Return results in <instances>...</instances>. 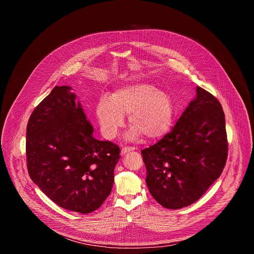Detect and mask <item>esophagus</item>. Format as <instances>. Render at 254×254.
<instances>
[{
  "mask_svg": "<svg viewBox=\"0 0 254 254\" xmlns=\"http://www.w3.org/2000/svg\"><path fill=\"white\" fill-rule=\"evenodd\" d=\"M132 151H135V148H133V147H124L123 149H122V155H126V154H127V153H129V152H132Z\"/></svg>",
  "mask_w": 254,
  "mask_h": 254,
  "instance_id": "34e87169",
  "label": "esophagus"
}]
</instances>
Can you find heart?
Returning <instances> with one entry per match:
<instances>
[{"label":"heart","instance_id":"obj_1","mask_svg":"<svg viewBox=\"0 0 254 254\" xmlns=\"http://www.w3.org/2000/svg\"><path fill=\"white\" fill-rule=\"evenodd\" d=\"M128 116L132 127L127 138L144 134L157 139L169 132L174 120V103L169 93L149 82H135L118 88L110 98L102 97L96 105V118L102 134L117 136Z\"/></svg>","mask_w":254,"mask_h":254}]
</instances>
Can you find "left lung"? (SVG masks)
<instances>
[{"mask_svg":"<svg viewBox=\"0 0 254 254\" xmlns=\"http://www.w3.org/2000/svg\"><path fill=\"white\" fill-rule=\"evenodd\" d=\"M196 91L172 131L141 151L149 191L168 209L199 200L220 177L227 160L222 106L200 86Z\"/></svg>","mask_w":254,"mask_h":254,"instance_id":"left-lung-1","label":"left lung"}]
</instances>
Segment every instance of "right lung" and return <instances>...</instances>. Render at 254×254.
I'll return each instance as SVG.
<instances>
[{"label":"right lung","mask_w":254,"mask_h":254,"mask_svg":"<svg viewBox=\"0 0 254 254\" xmlns=\"http://www.w3.org/2000/svg\"><path fill=\"white\" fill-rule=\"evenodd\" d=\"M26 138L30 178L60 207L87 214L111 194L120 148L93 137L70 86H55L35 108Z\"/></svg>","instance_id":"add662e5"}]
</instances>
